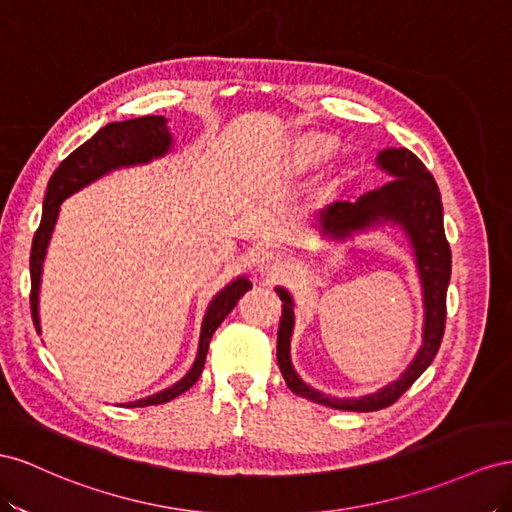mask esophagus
I'll return each mask as SVG.
<instances>
[{
    "mask_svg": "<svg viewBox=\"0 0 512 512\" xmlns=\"http://www.w3.org/2000/svg\"><path fill=\"white\" fill-rule=\"evenodd\" d=\"M283 268H285V264H283V257L279 253H274V251L261 253V257H259V270L261 272L279 274V272H283Z\"/></svg>",
    "mask_w": 512,
    "mask_h": 512,
    "instance_id": "1",
    "label": "esophagus"
}]
</instances>
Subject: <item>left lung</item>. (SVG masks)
I'll return each mask as SVG.
<instances>
[{
  "label": "left lung",
  "instance_id": "obj_1",
  "mask_svg": "<svg viewBox=\"0 0 512 512\" xmlns=\"http://www.w3.org/2000/svg\"><path fill=\"white\" fill-rule=\"evenodd\" d=\"M377 163L397 180L384 184L377 191L358 197V201H337L319 214L321 233L330 238H347L352 231L377 223H399L412 240L416 264L425 289V341L414 362L397 382L388 384L375 394L360 399H337L306 386L296 375L289 360V339L294 330V302L283 287L276 294L283 300V315L276 339V360L287 388L298 397L345 412H375L392 405L410 388L433 362L440 349L446 328V289L450 281V244L444 233V212L440 188L422 160L410 150H386L377 156Z\"/></svg>",
  "mask_w": 512,
  "mask_h": 512
}]
</instances>
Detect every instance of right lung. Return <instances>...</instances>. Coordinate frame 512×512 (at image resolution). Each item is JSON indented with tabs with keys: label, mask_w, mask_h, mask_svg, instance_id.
<instances>
[{
	"label": "right lung",
	"mask_w": 512,
	"mask_h": 512,
	"mask_svg": "<svg viewBox=\"0 0 512 512\" xmlns=\"http://www.w3.org/2000/svg\"><path fill=\"white\" fill-rule=\"evenodd\" d=\"M171 148V135L167 130V120L163 115H145V118H135L126 122H111L105 128L85 141L83 145L66 156L60 167L51 175L45 203H42V221L34 233L32 242V255H29V274H32V291H29V309H32L34 326L38 328V289H40V274H42V261L47 255V246L51 240V233L60 214V203L77 193L79 188L87 186L90 182L98 180L118 167L150 163L152 158L167 154ZM253 285L248 283L244 276L227 285L221 294H218L212 304L208 306V313L203 317L201 326V339H199V352L195 358L193 369L188 371L178 384L171 388L156 392L148 399H141L135 403H128V407H145V405H160L167 403L182 392L191 388L206 364V354L212 341L214 330L223 324V319L231 313L236 302L246 294Z\"/></svg>",
	"instance_id": "right-lung-1"
}]
</instances>
